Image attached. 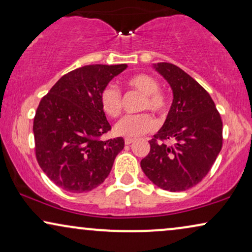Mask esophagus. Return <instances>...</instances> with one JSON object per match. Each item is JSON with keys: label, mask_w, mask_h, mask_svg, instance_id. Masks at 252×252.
<instances>
[{"label": "esophagus", "mask_w": 252, "mask_h": 252, "mask_svg": "<svg viewBox=\"0 0 252 252\" xmlns=\"http://www.w3.org/2000/svg\"><path fill=\"white\" fill-rule=\"evenodd\" d=\"M132 142H134V139L132 137H125V144H130Z\"/></svg>", "instance_id": "esophagus-1"}]
</instances>
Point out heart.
Listing matches in <instances>:
<instances>
[{
  "instance_id": "1",
  "label": "heart",
  "mask_w": 252,
  "mask_h": 252,
  "mask_svg": "<svg viewBox=\"0 0 252 252\" xmlns=\"http://www.w3.org/2000/svg\"><path fill=\"white\" fill-rule=\"evenodd\" d=\"M126 86L130 89L142 93L144 98L141 103V110H149L155 115L163 117L168 112V99L163 92L159 91V84L154 77L147 73H137L126 80ZM99 103L106 116H119L123 109V96L116 85L109 84L102 89L99 94ZM156 122L153 116L143 112L139 115L123 117L115 125L117 135L135 137L143 135L155 129Z\"/></svg>"
}]
</instances>
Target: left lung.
Here are the masks:
<instances>
[{
	"instance_id": "left-lung-1",
	"label": "left lung",
	"mask_w": 252,
	"mask_h": 252,
	"mask_svg": "<svg viewBox=\"0 0 252 252\" xmlns=\"http://www.w3.org/2000/svg\"><path fill=\"white\" fill-rule=\"evenodd\" d=\"M173 91L164 125L149 141L141 167L161 189L182 191L201 182L222 147V122L209 93L177 65H155ZM174 140L167 146L165 140Z\"/></svg>"
}]
</instances>
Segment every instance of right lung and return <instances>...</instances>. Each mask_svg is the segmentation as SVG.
<instances>
[{
	"label": "right lung",
	"mask_w": 252,
	"mask_h": 252,
	"mask_svg": "<svg viewBox=\"0 0 252 252\" xmlns=\"http://www.w3.org/2000/svg\"><path fill=\"white\" fill-rule=\"evenodd\" d=\"M126 67L95 64L75 68L41 98L33 122L36 160L64 190L85 192L98 187L124 149L123 137L101 140L111 126L99 94Z\"/></svg>",
	"instance_id": "obj_1"
}]
</instances>
